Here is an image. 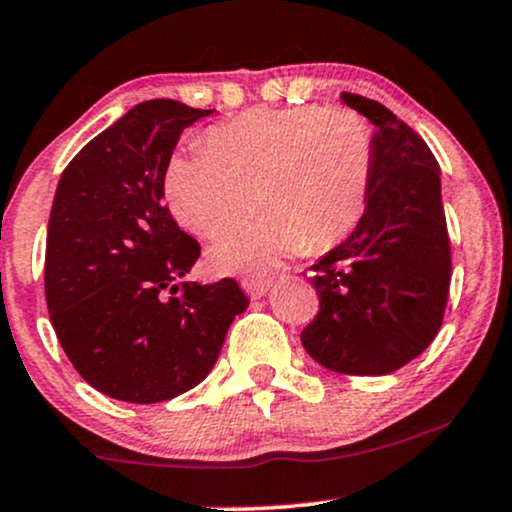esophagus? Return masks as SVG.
<instances>
[{
    "label": "esophagus",
    "instance_id": "obj_1",
    "mask_svg": "<svg viewBox=\"0 0 512 512\" xmlns=\"http://www.w3.org/2000/svg\"><path fill=\"white\" fill-rule=\"evenodd\" d=\"M242 287L251 299H263L270 290V282L268 280H244Z\"/></svg>",
    "mask_w": 512,
    "mask_h": 512
}]
</instances>
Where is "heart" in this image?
<instances>
[{
  "label": "heart",
  "mask_w": 512,
  "mask_h": 512,
  "mask_svg": "<svg viewBox=\"0 0 512 512\" xmlns=\"http://www.w3.org/2000/svg\"><path fill=\"white\" fill-rule=\"evenodd\" d=\"M371 172L374 134L359 114L299 105L213 126L208 148L167 162L165 194L174 218L206 239L256 201L261 218L225 234L208 258L218 273L263 278L282 258L347 237L364 213Z\"/></svg>",
  "instance_id": "obj_1"
}]
</instances>
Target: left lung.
<instances>
[{
  "label": "left lung",
  "mask_w": 512,
  "mask_h": 512,
  "mask_svg": "<svg viewBox=\"0 0 512 512\" xmlns=\"http://www.w3.org/2000/svg\"><path fill=\"white\" fill-rule=\"evenodd\" d=\"M374 124V172L364 215L345 242L318 258L321 297L302 330L311 359L350 376H386L436 338L450 287L441 170L424 138L381 102L342 93Z\"/></svg>",
  "instance_id": "obj_1"
}]
</instances>
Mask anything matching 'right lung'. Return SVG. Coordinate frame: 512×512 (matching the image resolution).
<instances>
[{"mask_svg":"<svg viewBox=\"0 0 512 512\" xmlns=\"http://www.w3.org/2000/svg\"><path fill=\"white\" fill-rule=\"evenodd\" d=\"M213 110L146 100L107 126L62 172L45 249L47 311L74 369L114 400L177 398L218 362L237 282H182L201 246L174 222L165 170L179 136Z\"/></svg>","mask_w":512,"mask_h":512,"instance_id":"add662e5","label":"right lung"}]
</instances>
